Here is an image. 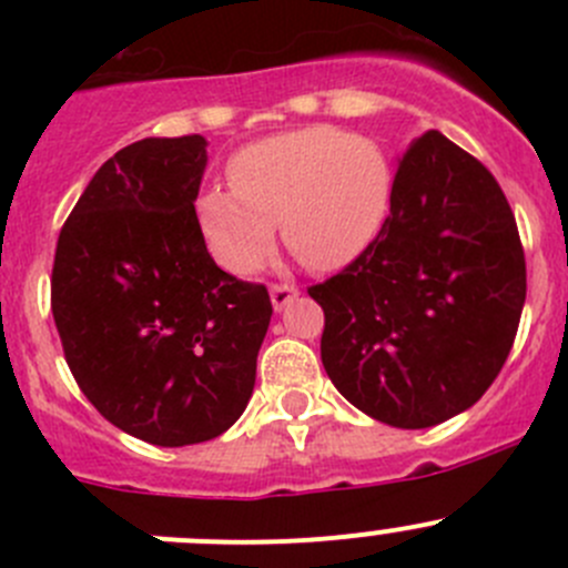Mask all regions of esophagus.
Instances as JSON below:
<instances>
[{
  "label": "esophagus",
  "mask_w": 568,
  "mask_h": 568,
  "mask_svg": "<svg viewBox=\"0 0 568 568\" xmlns=\"http://www.w3.org/2000/svg\"><path fill=\"white\" fill-rule=\"evenodd\" d=\"M268 294H272L274 311H283V307H288L291 302L300 296V288H296V285H288V283H274L272 288H268Z\"/></svg>",
  "instance_id": "obj_1"
}]
</instances>
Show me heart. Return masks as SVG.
I'll list each match as a JSON object with an SVG mask.
<instances>
[{
    "label": "heart",
    "mask_w": 568,
    "mask_h": 568,
    "mask_svg": "<svg viewBox=\"0 0 568 568\" xmlns=\"http://www.w3.org/2000/svg\"><path fill=\"white\" fill-rule=\"evenodd\" d=\"M227 178L233 189H205L194 211L214 257L236 274L261 266L277 222L305 266H346L374 242L390 209L385 153L329 125L250 142L233 153Z\"/></svg>",
    "instance_id": "obj_1"
}]
</instances>
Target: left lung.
Here are the masks:
<instances>
[{
    "label": "left lung",
    "instance_id": "8db88e82",
    "mask_svg": "<svg viewBox=\"0 0 568 568\" xmlns=\"http://www.w3.org/2000/svg\"><path fill=\"white\" fill-rule=\"evenodd\" d=\"M528 274L495 175L426 131L398 159L390 216L343 272L311 285L321 363L374 420L428 428L469 409L517 337Z\"/></svg>",
    "mask_w": 568,
    "mask_h": 568
}]
</instances>
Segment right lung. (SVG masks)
<instances>
[{"label": "right lung", "instance_id": "1", "mask_svg": "<svg viewBox=\"0 0 568 568\" xmlns=\"http://www.w3.org/2000/svg\"><path fill=\"white\" fill-rule=\"evenodd\" d=\"M209 142L148 136L101 164L57 239L51 313L79 390L112 426L181 448L247 409L272 302L222 272L194 214Z\"/></svg>", "mask_w": 568, "mask_h": 568}]
</instances>
